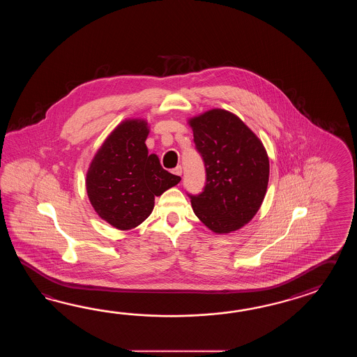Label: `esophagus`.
<instances>
[{
    "label": "esophagus",
    "mask_w": 357,
    "mask_h": 357,
    "mask_svg": "<svg viewBox=\"0 0 357 357\" xmlns=\"http://www.w3.org/2000/svg\"><path fill=\"white\" fill-rule=\"evenodd\" d=\"M172 174L176 176H181L182 175V168L181 166H177V167L174 168L172 169Z\"/></svg>",
    "instance_id": "34e87169"
}]
</instances>
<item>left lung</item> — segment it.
<instances>
[{
	"label": "left lung",
	"mask_w": 357,
	"mask_h": 357,
	"mask_svg": "<svg viewBox=\"0 0 357 357\" xmlns=\"http://www.w3.org/2000/svg\"><path fill=\"white\" fill-rule=\"evenodd\" d=\"M204 160V191L191 197L192 211L214 234L248 225L264 200L269 158L255 132L235 114L213 108L188 120Z\"/></svg>",
	"instance_id": "obj_1"
}]
</instances>
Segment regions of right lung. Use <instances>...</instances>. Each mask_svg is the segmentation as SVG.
Wrapping results in <instances>:
<instances>
[{"instance_id":"obj_1","label":"right lung","mask_w":357,"mask_h":357,"mask_svg":"<svg viewBox=\"0 0 357 357\" xmlns=\"http://www.w3.org/2000/svg\"><path fill=\"white\" fill-rule=\"evenodd\" d=\"M149 123L126 119L114 128L94 154L85 188L96 213L112 227L129 231L153 212L154 199L181 181L149 154L145 140Z\"/></svg>"}]
</instances>
